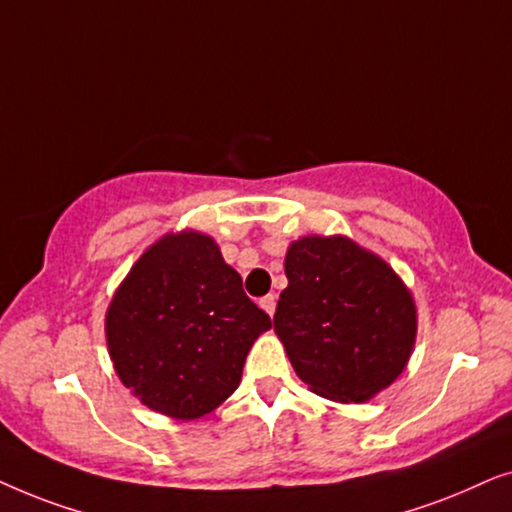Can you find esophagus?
I'll return each instance as SVG.
<instances>
[{
  "mask_svg": "<svg viewBox=\"0 0 512 512\" xmlns=\"http://www.w3.org/2000/svg\"><path fill=\"white\" fill-rule=\"evenodd\" d=\"M261 307L272 317V314H275V307H277V298L272 296V293H268V296L261 298Z\"/></svg>",
  "mask_w": 512,
  "mask_h": 512,
  "instance_id": "1",
  "label": "esophagus"
}]
</instances>
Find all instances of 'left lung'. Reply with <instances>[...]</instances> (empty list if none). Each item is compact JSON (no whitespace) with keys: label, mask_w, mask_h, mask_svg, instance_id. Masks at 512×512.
I'll return each mask as SVG.
<instances>
[{"label":"left lung","mask_w":512,"mask_h":512,"mask_svg":"<svg viewBox=\"0 0 512 512\" xmlns=\"http://www.w3.org/2000/svg\"><path fill=\"white\" fill-rule=\"evenodd\" d=\"M289 286L275 312L296 375L314 394L363 403L408 363L417 310L408 286L349 237H300L286 251Z\"/></svg>","instance_id":"left-lung-1"}]
</instances>
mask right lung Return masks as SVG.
Wrapping results in <instances>:
<instances>
[{"label":"right lung","mask_w":512,"mask_h":512,"mask_svg":"<svg viewBox=\"0 0 512 512\" xmlns=\"http://www.w3.org/2000/svg\"><path fill=\"white\" fill-rule=\"evenodd\" d=\"M270 317L209 235L170 233L144 251L107 310L109 356L151 410L198 419L226 401Z\"/></svg>","instance_id":"right-lung-1"}]
</instances>
